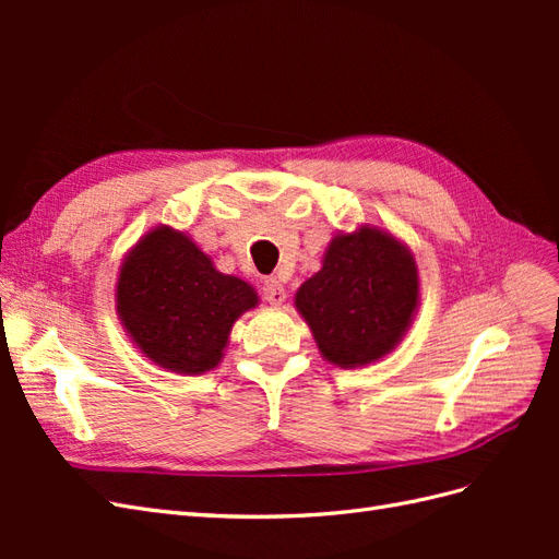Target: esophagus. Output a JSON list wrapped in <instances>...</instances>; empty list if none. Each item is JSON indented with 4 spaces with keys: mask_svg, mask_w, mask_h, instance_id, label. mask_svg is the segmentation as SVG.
<instances>
[{
    "mask_svg": "<svg viewBox=\"0 0 559 559\" xmlns=\"http://www.w3.org/2000/svg\"><path fill=\"white\" fill-rule=\"evenodd\" d=\"M261 296L270 302V306H282L286 300V289L275 277H267L261 286Z\"/></svg>",
    "mask_w": 559,
    "mask_h": 559,
    "instance_id": "1",
    "label": "esophagus"
}]
</instances>
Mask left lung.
<instances>
[{
	"label": "left lung",
	"mask_w": 559,
	"mask_h": 559,
	"mask_svg": "<svg viewBox=\"0 0 559 559\" xmlns=\"http://www.w3.org/2000/svg\"><path fill=\"white\" fill-rule=\"evenodd\" d=\"M415 306V261L408 249L378 228L333 238L324 265L296 294V308L321 354L343 368L392 352Z\"/></svg>",
	"instance_id": "1"
}]
</instances>
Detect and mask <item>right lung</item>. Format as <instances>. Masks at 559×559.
Listing matches in <instances>:
<instances>
[{
  "label": "right lung",
  "mask_w": 559,
  "mask_h": 559,
  "mask_svg": "<svg viewBox=\"0 0 559 559\" xmlns=\"http://www.w3.org/2000/svg\"><path fill=\"white\" fill-rule=\"evenodd\" d=\"M116 298L146 357L193 376L218 364L233 321L257 306L247 282L216 273L205 253L173 228H156L130 251Z\"/></svg>",
  "instance_id": "right-lung-1"
}]
</instances>
